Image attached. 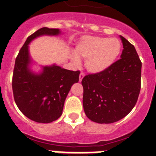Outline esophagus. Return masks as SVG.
Returning <instances> with one entry per match:
<instances>
[{"mask_svg":"<svg viewBox=\"0 0 156 156\" xmlns=\"http://www.w3.org/2000/svg\"><path fill=\"white\" fill-rule=\"evenodd\" d=\"M83 77H84V73H80V76H79L80 82V81H82V80Z\"/></svg>","mask_w":156,"mask_h":156,"instance_id":"esophagus-1","label":"esophagus"}]
</instances>
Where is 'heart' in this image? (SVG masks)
<instances>
[{"mask_svg": "<svg viewBox=\"0 0 156 156\" xmlns=\"http://www.w3.org/2000/svg\"><path fill=\"white\" fill-rule=\"evenodd\" d=\"M121 51V44L116 38L84 37L79 41L70 59L79 64V58H85V67L91 73H100L115 62Z\"/></svg>", "mask_w": 156, "mask_h": 156, "instance_id": "heart-1", "label": "heart"}]
</instances>
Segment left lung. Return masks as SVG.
Listing matches in <instances>:
<instances>
[{"label":"left lung","mask_w":156,"mask_h":156,"mask_svg":"<svg viewBox=\"0 0 156 156\" xmlns=\"http://www.w3.org/2000/svg\"><path fill=\"white\" fill-rule=\"evenodd\" d=\"M121 58L100 73L83 77V105L88 119L112 123L130 112L140 90L141 62L134 46L122 36Z\"/></svg>","instance_id":"1"}]
</instances>
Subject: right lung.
Returning <instances> with one entry per match:
<instances>
[{"label": "right lung", "instance_id": "1", "mask_svg": "<svg viewBox=\"0 0 156 156\" xmlns=\"http://www.w3.org/2000/svg\"><path fill=\"white\" fill-rule=\"evenodd\" d=\"M60 34L58 29H40L27 38L16 59L12 77L14 99L19 110L37 122L49 123L58 119L71 87L79 81L80 71L66 69L55 64L42 66L39 73L30 69V43L41 36Z\"/></svg>", "mask_w": 156, "mask_h": 156}]
</instances>
